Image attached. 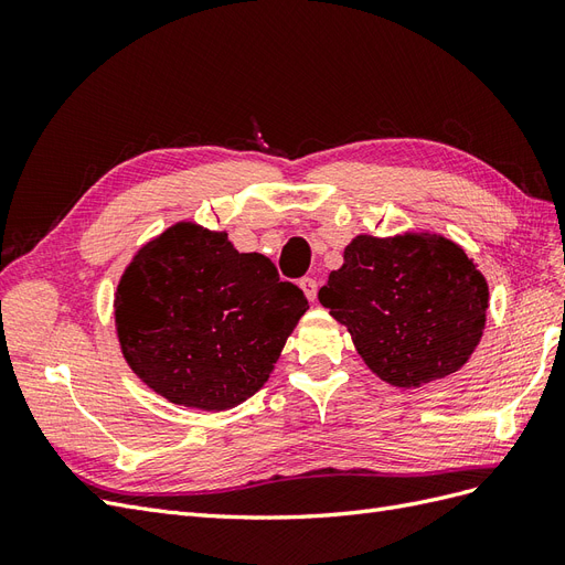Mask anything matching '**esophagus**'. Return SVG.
<instances>
[{"label": "esophagus", "mask_w": 565, "mask_h": 565, "mask_svg": "<svg viewBox=\"0 0 565 565\" xmlns=\"http://www.w3.org/2000/svg\"><path fill=\"white\" fill-rule=\"evenodd\" d=\"M299 287L303 289L306 299H309V301L316 299V295H318V282H316V278H309V276L301 278V280H299Z\"/></svg>", "instance_id": "1"}]
</instances>
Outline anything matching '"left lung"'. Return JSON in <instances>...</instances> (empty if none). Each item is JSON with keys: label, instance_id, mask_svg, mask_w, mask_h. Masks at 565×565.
<instances>
[{"label": "left lung", "instance_id": "1", "mask_svg": "<svg viewBox=\"0 0 565 565\" xmlns=\"http://www.w3.org/2000/svg\"><path fill=\"white\" fill-rule=\"evenodd\" d=\"M318 299L380 380L417 388L469 361L486 328L488 282L443 235H358Z\"/></svg>", "mask_w": 565, "mask_h": 565}]
</instances>
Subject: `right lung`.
I'll return each instance as SVG.
<instances>
[{
	"mask_svg": "<svg viewBox=\"0 0 565 565\" xmlns=\"http://www.w3.org/2000/svg\"><path fill=\"white\" fill-rule=\"evenodd\" d=\"M306 309L268 256L183 221L136 252L115 324L141 382L169 403L218 413L264 386Z\"/></svg>",
	"mask_w": 565,
	"mask_h": 565,
	"instance_id": "1",
	"label": "right lung"
}]
</instances>
